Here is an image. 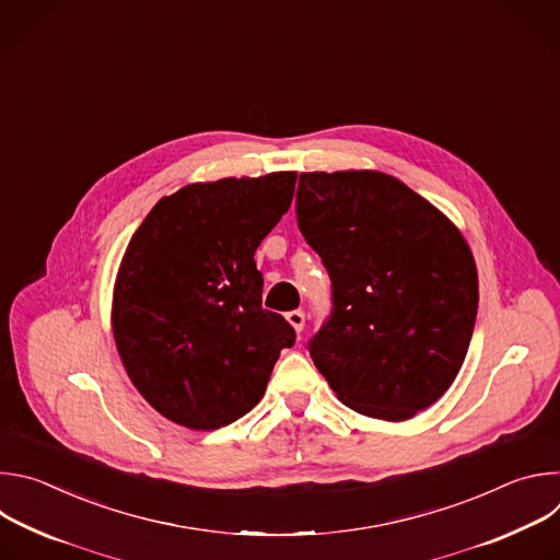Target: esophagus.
<instances>
[{
  "label": "esophagus",
  "mask_w": 560,
  "mask_h": 560,
  "mask_svg": "<svg viewBox=\"0 0 560 560\" xmlns=\"http://www.w3.org/2000/svg\"><path fill=\"white\" fill-rule=\"evenodd\" d=\"M285 318H288V324L294 328V332H301V330H303V326H305V314H303L301 310L288 312Z\"/></svg>",
  "instance_id": "obj_1"
}]
</instances>
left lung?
Listing matches in <instances>:
<instances>
[{
	"instance_id": "obj_1",
	"label": "left lung",
	"mask_w": 560,
	"mask_h": 560,
	"mask_svg": "<svg viewBox=\"0 0 560 560\" xmlns=\"http://www.w3.org/2000/svg\"><path fill=\"white\" fill-rule=\"evenodd\" d=\"M296 219L332 279V316L310 341L316 370L363 417H417L471 341L478 275L465 236L378 171L301 173Z\"/></svg>"
}]
</instances>
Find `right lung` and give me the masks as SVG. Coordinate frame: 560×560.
I'll list each match as a JSON object with an SVG mask.
<instances>
[{"label": "right lung", "mask_w": 560, "mask_h": 560, "mask_svg": "<svg viewBox=\"0 0 560 560\" xmlns=\"http://www.w3.org/2000/svg\"><path fill=\"white\" fill-rule=\"evenodd\" d=\"M296 173L225 177L162 197L121 257L110 326L132 385L168 421L217 430L248 415L294 330L261 307L255 253Z\"/></svg>", "instance_id": "1"}]
</instances>
